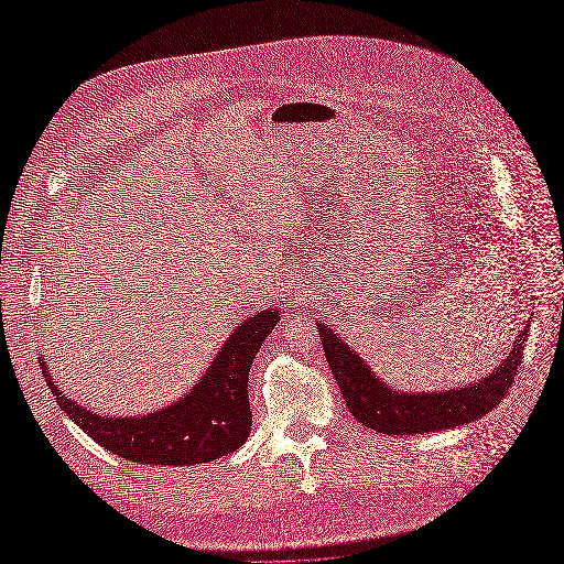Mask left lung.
<instances>
[{"mask_svg":"<svg viewBox=\"0 0 564 564\" xmlns=\"http://www.w3.org/2000/svg\"><path fill=\"white\" fill-rule=\"evenodd\" d=\"M322 348L327 355L329 369L340 388L350 414L367 429L383 435H419L431 431H447L477 421L497 406L513 383L522 362L529 319L518 332L513 348L506 360L489 377L460 388L425 392L400 390L388 386L371 367L357 355L344 338L332 332L329 324L315 319Z\"/></svg>","mask_w":564,"mask_h":564,"instance_id":"8db88e82","label":"left lung"}]
</instances>
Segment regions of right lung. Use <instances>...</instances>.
Returning <instances> with one entry per match:
<instances>
[{"mask_svg": "<svg viewBox=\"0 0 564 564\" xmlns=\"http://www.w3.org/2000/svg\"><path fill=\"white\" fill-rule=\"evenodd\" d=\"M278 322V308H268L245 319L220 346L202 379L183 398L150 414L106 416L91 412L65 395L51 379L44 360H40V367L58 406L100 447L133 464H207V460L240 449L249 437V369Z\"/></svg>", "mask_w": 564, "mask_h": 564, "instance_id": "add662e5", "label": "right lung"}]
</instances>
